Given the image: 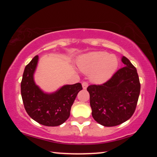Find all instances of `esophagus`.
I'll return each instance as SVG.
<instances>
[{"instance_id": "34e87169", "label": "esophagus", "mask_w": 157, "mask_h": 157, "mask_svg": "<svg viewBox=\"0 0 157 157\" xmlns=\"http://www.w3.org/2000/svg\"><path fill=\"white\" fill-rule=\"evenodd\" d=\"M88 86H89V84H88V83L86 82V81H83V82L82 83V87L83 89H86Z\"/></svg>"}]
</instances>
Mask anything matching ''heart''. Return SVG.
Returning <instances> with one entry per match:
<instances>
[{"label":"heart","instance_id":"b5f03b06","mask_svg":"<svg viewBox=\"0 0 157 157\" xmlns=\"http://www.w3.org/2000/svg\"><path fill=\"white\" fill-rule=\"evenodd\" d=\"M77 64L81 71L90 74V79L93 82L102 83L108 81L114 74L118 61L114 56L98 51L82 56Z\"/></svg>","mask_w":157,"mask_h":157}]
</instances>
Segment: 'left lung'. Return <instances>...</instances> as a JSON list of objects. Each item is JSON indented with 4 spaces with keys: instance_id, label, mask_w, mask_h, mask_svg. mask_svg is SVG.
<instances>
[{
    "instance_id": "8db88e82",
    "label": "left lung",
    "mask_w": 157,
    "mask_h": 157,
    "mask_svg": "<svg viewBox=\"0 0 157 157\" xmlns=\"http://www.w3.org/2000/svg\"><path fill=\"white\" fill-rule=\"evenodd\" d=\"M124 67L101 85H90L92 117L104 126L119 125L129 119L136 109L140 94V82L136 68L123 56Z\"/></svg>"
}]
</instances>
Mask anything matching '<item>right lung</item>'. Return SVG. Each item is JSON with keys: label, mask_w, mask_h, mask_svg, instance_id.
<instances>
[{"label": "right lung", "mask_w": 157, "mask_h": 157, "mask_svg": "<svg viewBox=\"0 0 157 157\" xmlns=\"http://www.w3.org/2000/svg\"><path fill=\"white\" fill-rule=\"evenodd\" d=\"M38 61V56H36L23 72L21 83L23 105L30 117L38 123L47 126H59L69 117L71 108L82 86L80 83L65 85L53 93H45L34 81Z\"/></svg>", "instance_id": "right-lung-1"}]
</instances>
